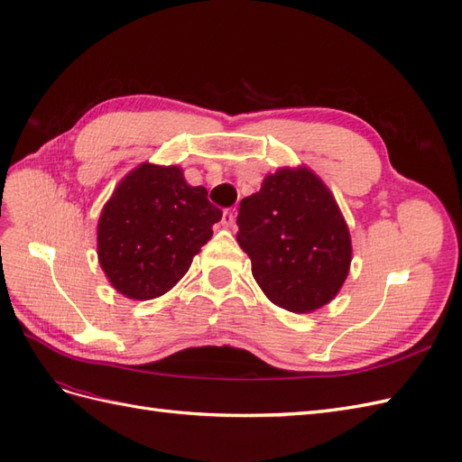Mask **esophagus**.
<instances>
[{
	"instance_id": "obj_1",
	"label": "esophagus",
	"mask_w": 462,
	"mask_h": 462,
	"mask_svg": "<svg viewBox=\"0 0 462 462\" xmlns=\"http://www.w3.org/2000/svg\"><path fill=\"white\" fill-rule=\"evenodd\" d=\"M221 223H223V227H233V223H235V212H233L231 208H227L226 212H223Z\"/></svg>"
}]
</instances>
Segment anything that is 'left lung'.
<instances>
[{"mask_svg":"<svg viewBox=\"0 0 462 462\" xmlns=\"http://www.w3.org/2000/svg\"><path fill=\"white\" fill-rule=\"evenodd\" d=\"M236 241L273 304L297 314L335 299L351 268V235L333 194L306 167H283L241 200Z\"/></svg>","mask_w":462,"mask_h":462,"instance_id":"1","label":"left lung"}]
</instances>
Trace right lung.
Returning a JSON list of instances; mask_svg holds the SVG:
<instances>
[{
    "label": "right lung",
    "mask_w": 462,
    "mask_h": 462,
    "mask_svg": "<svg viewBox=\"0 0 462 462\" xmlns=\"http://www.w3.org/2000/svg\"><path fill=\"white\" fill-rule=\"evenodd\" d=\"M223 212L177 165L141 163L106 202L97 260L109 283L134 300L162 297L183 277Z\"/></svg>",
    "instance_id": "obj_1"
}]
</instances>
